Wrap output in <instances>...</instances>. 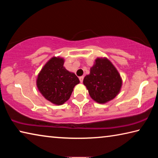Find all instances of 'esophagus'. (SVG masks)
<instances>
[{"label": "esophagus", "mask_w": 158, "mask_h": 158, "mask_svg": "<svg viewBox=\"0 0 158 158\" xmlns=\"http://www.w3.org/2000/svg\"><path fill=\"white\" fill-rule=\"evenodd\" d=\"M84 76H81V77H79V81H80V82H81V83L83 82V80H84Z\"/></svg>", "instance_id": "1"}]
</instances>
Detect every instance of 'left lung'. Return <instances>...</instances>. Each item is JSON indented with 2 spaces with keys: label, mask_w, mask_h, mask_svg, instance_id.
Listing matches in <instances>:
<instances>
[{
  "label": "left lung",
  "mask_w": 158,
  "mask_h": 158,
  "mask_svg": "<svg viewBox=\"0 0 158 158\" xmlns=\"http://www.w3.org/2000/svg\"><path fill=\"white\" fill-rule=\"evenodd\" d=\"M84 84L90 97L98 103H105L116 97L122 81L115 67L106 58H97L90 74L84 79Z\"/></svg>",
  "instance_id": "left-lung-1"
}]
</instances>
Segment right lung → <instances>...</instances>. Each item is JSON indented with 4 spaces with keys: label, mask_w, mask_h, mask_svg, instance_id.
<instances>
[{
    "label": "right lung",
    "mask_w": 158,
    "mask_h": 158,
    "mask_svg": "<svg viewBox=\"0 0 158 158\" xmlns=\"http://www.w3.org/2000/svg\"><path fill=\"white\" fill-rule=\"evenodd\" d=\"M60 58H52L44 66L37 80V88L42 95L56 105H60L68 100L74 87L79 83L74 73L63 67Z\"/></svg>",
    "instance_id": "add662e5"
}]
</instances>
